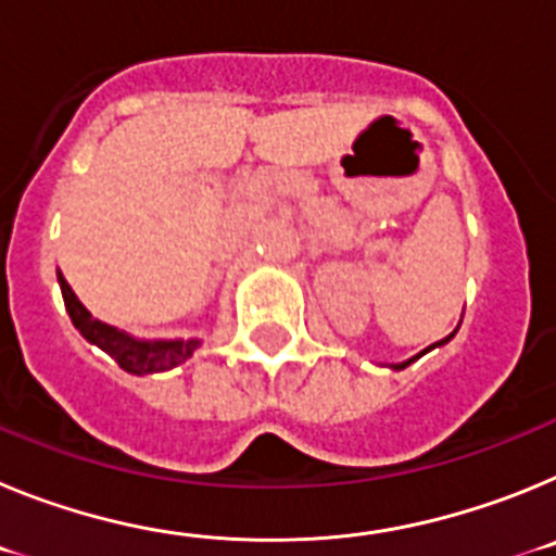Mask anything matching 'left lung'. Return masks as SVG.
<instances>
[{
  "mask_svg": "<svg viewBox=\"0 0 556 556\" xmlns=\"http://www.w3.org/2000/svg\"><path fill=\"white\" fill-rule=\"evenodd\" d=\"M451 337H454V333H451ZM451 337L440 339V342H434V345H429V348H426V351H424V353H429V351H431V348H437V345H445V342H448V339H451ZM424 353H417V356H412V358H409V362H401V365H392V367H395V370H404V367H409V365H412V362H415V358H420V356H424Z\"/></svg>",
  "mask_w": 556,
  "mask_h": 556,
  "instance_id": "obj_1",
  "label": "left lung"
}]
</instances>
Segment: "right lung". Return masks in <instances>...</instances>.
Here are the masks:
<instances>
[{"label":"right lung","instance_id":"1","mask_svg":"<svg viewBox=\"0 0 556 556\" xmlns=\"http://www.w3.org/2000/svg\"><path fill=\"white\" fill-rule=\"evenodd\" d=\"M58 283H61L63 303H66V312L77 331L132 376L172 370V367L184 365L186 358L198 351L200 339H136L130 333L119 331V328L108 326V323L94 320L91 312L77 301V294L72 292V287H68L61 273H58Z\"/></svg>","mask_w":556,"mask_h":556}]
</instances>
